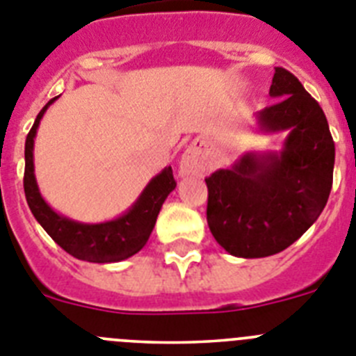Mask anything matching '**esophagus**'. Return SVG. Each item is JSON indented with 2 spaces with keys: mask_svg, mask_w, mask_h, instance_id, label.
I'll return each instance as SVG.
<instances>
[{
  "mask_svg": "<svg viewBox=\"0 0 356 356\" xmlns=\"http://www.w3.org/2000/svg\"><path fill=\"white\" fill-rule=\"evenodd\" d=\"M211 168V157L208 152L206 141H195L184 150L179 163V175L188 177V175H202Z\"/></svg>",
  "mask_w": 356,
  "mask_h": 356,
  "instance_id": "obj_1",
  "label": "esophagus"
}]
</instances>
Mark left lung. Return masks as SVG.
<instances>
[{
	"label": "left lung",
	"mask_w": 356,
	"mask_h": 356,
	"mask_svg": "<svg viewBox=\"0 0 356 356\" xmlns=\"http://www.w3.org/2000/svg\"><path fill=\"white\" fill-rule=\"evenodd\" d=\"M270 107L256 113V134L286 132L281 150L243 152L208 184V225L236 258L277 254L323 213L333 182L335 143L321 105L290 71L276 67Z\"/></svg>",
	"instance_id": "left-lung-1"
}]
</instances>
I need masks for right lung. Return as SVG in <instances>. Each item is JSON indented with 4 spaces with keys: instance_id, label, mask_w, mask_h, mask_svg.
Returning <instances> with one entry per match:
<instances>
[{
    "instance_id": "1",
    "label": "right lung",
    "mask_w": 356,
    "mask_h": 356,
    "mask_svg": "<svg viewBox=\"0 0 356 356\" xmlns=\"http://www.w3.org/2000/svg\"><path fill=\"white\" fill-rule=\"evenodd\" d=\"M57 98L49 100L41 113L37 114L24 143V195L30 211L42 225V229L54 238L57 245L63 247L67 254L75 256L82 261L114 264L131 258L136 252H140L148 242L163 202L175 190L172 166H166L156 177L150 179L131 208L113 220L88 224L60 215L41 195L37 186L35 166H33V143H35L37 129L48 107Z\"/></svg>"
}]
</instances>
